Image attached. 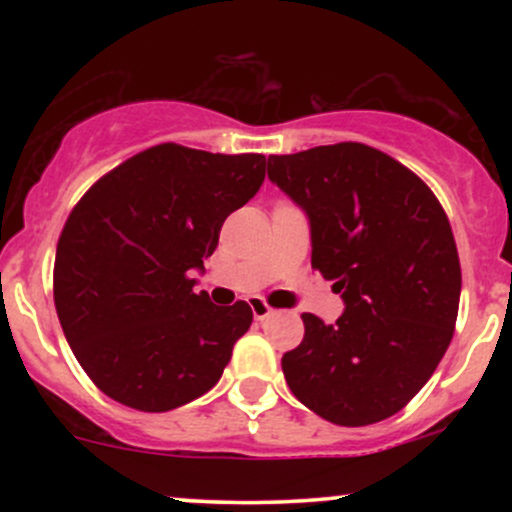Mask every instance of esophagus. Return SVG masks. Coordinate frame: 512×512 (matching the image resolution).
I'll return each mask as SVG.
<instances>
[{"mask_svg": "<svg viewBox=\"0 0 512 512\" xmlns=\"http://www.w3.org/2000/svg\"><path fill=\"white\" fill-rule=\"evenodd\" d=\"M250 308H252V315H255V320H267V317L274 313L272 305L264 303L262 298H250Z\"/></svg>", "mask_w": 512, "mask_h": 512, "instance_id": "obj_1", "label": "esophagus"}]
</instances>
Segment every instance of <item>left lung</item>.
I'll return each instance as SVG.
<instances>
[{
	"mask_svg": "<svg viewBox=\"0 0 512 512\" xmlns=\"http://www.w3.org/2000/svg\"><path fill=\"white\" fill-rule=\"evenodd\" d=\"M267 175L308 214L313 267L346 305L334 325L303 313L286 383L332 424H378L450 346L462 272L448 216L419 175L366 144L269 156Z\"/></svg>",
	"mask_w": 512,
	"mask_h": 512,
	"instance_id": "8db88e82",
	"label": "left lung"
}]
</instances>
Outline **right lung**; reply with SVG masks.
I'll list each match as a JSON object with an SVG mask.
<instances>
[{"label":"right lung","instance_id":"add662e5","mask_svg":"<svg viewBox=\"0 0 512 512\" xmlns=\"http://www.w3.org/2000/svg\"><path fill=\"white\" fill-rule=\"evenodd\" d=\"M262 154L158 144L103 175L72 209L55 257V308L101 392L170 411L219 383L250 330L245 301L214 305L192 272L231 211L264 182Z\"/></svg>","mask_w":512,"mask_h":512}]
</instances>
